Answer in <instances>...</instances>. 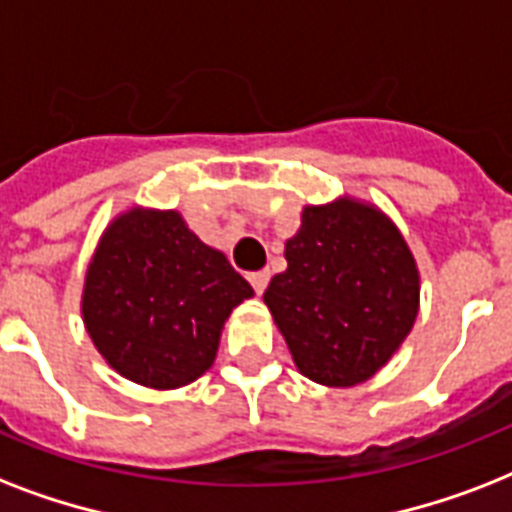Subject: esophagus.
<instances>
[{"label": "esophagus", "instance_id": "obj_1", "mask_svg": "<svg viewBox=\"0 0 512 512\" xmlns=\"http://www.w3.org/2000/svg\"><path fill=\"white\" fill-rule=\"evenodd\" d=\"M268 279H271V273L268 271H255V273H249V284L255 287L257 295H263L265 287H268Z\"/></svg>", "mask_w": 512, "mask_h": 512}]
</instances>
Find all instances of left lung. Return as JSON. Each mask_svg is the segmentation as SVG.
Segmentation results:
<instances>
[{
    "instance_id": "obj_1",
    "label": "left lung",
    "mask_w": 512,
    "mask_h": 512,
    "mask_svg": "<svg viewBox=\"0 0 512 512\" xmlns=\"http://www.w3.org/2000/svg\"><path fill=\"white\" fill-rule=\"evenodd\" d=\"M284 257L263 300L297 369L329 388L374 377L420 311V271L393 220L350 196L305 207Z\"/></svg>"
}]
</instances>
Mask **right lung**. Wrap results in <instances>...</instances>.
Returning <instances> with one entry per match:
<instances>
[{"mask_svg":"<svg viewBox=\"0 0 512 512\" xmlns=\"http://www.w3.org/2000/svg\"><path fill=\"white\" fill-rule=\"evenodd\" d=\"M252 295L180 212L132 207L111 220L87 265L82 319L111 369L172 390L215 364L225 319Z\"/></svg>","mask_w":512,"mask_h":512,"instance_id":"obj_1","label":"right lung"}]
</instances>
